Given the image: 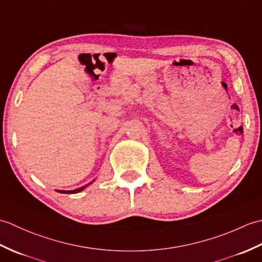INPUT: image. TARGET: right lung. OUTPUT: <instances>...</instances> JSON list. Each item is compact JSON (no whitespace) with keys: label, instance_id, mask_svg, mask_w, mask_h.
Returning a JSON list of instances; mask_svg holds the SVG:
<instances>
[{"label":"right lung","instance_id":"obj_1","mask_svg":"<svg viewBox=\"0 0 262 262\" xmlns=\"http://www.w3.org/2000/svg\"><path fill=\"white\" fill-rule=\"evenodd\" d=\"M92 182H94V180H93V181H91L90 183H88V185H85V186L81 187V188L74 189V190H57V191H59L60 193H77V192H80V191H82V190H84V189H85L88 186H90Z\"/></svg>","mask_w":262,"mask_h":262}]
</instances>
